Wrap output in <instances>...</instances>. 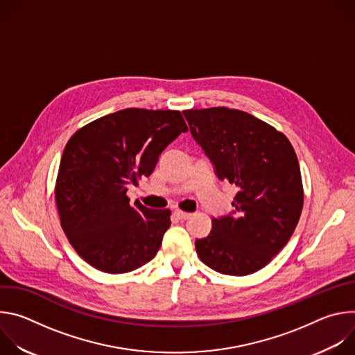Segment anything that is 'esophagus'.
<instances>
[{
    "label": "esophagus",
    "instance_id": "obj_1",
    "mask_svg": "<svg viewBox=\"0 0 355 355\" xmlns=\"http://www.w3.org/2000/svg\"><path fill=\"white\" fill-rule=\"evenodd\" d=\"M174 215H175L180 220H185V219H189V218H191V214H189V212H184V211H181V209L174 211Z\"/></svg>",
    "mask_w": 355,
    "mask_h": 355
}]
</instances>
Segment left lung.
<instances>
[{
	"mask_svg": "<svg viewBox=\"0 0 355 355\" xmlns=\"http://www.w3.org/2000/svg\"><path fill=\"white\" fill-rule=\"evenodd\" d=\"M182 114L218 177L237 187L233 215L212 219L211 233L195 241L196 254L220 274H254L286 245L302 214L303 184L295 150L282 132L239 110Z\"/></svg>",
	"mask_w": 355,
	"mask_h": 355,
	"instance_id": "1",
	"label": "left lung"
}]
</instances>
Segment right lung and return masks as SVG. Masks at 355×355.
Wrapping results in <instances>:
<instances>
[{
    "label": "right lung",
    "mask_w": 355,
    "mask_h": 355,
    "mask_svg": "<svg viewBox=\"0 0 355 355\" xmlns=\"http://www.w3.org/2000/svg\"><path fill=\"white\" fill-rule=\"evenodd\" d=\"M188 126L180 111L126 108L80 128L67 141L55 185L62 229L91 267L123 274L153 260L170 209L129 204V185L153 173Z\"/></svg>",
    "instance_id": "obj_1"
}]
</instances>
